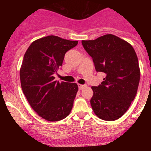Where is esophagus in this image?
Returning <instances> with one entry per match:
<instances>
[{"label": "esophagus", "mask_w": 151, "mask_h": 151, "mask_svg": "<svg viewBox=\"0 0 151 151\" xmlns=\"http://www.w3.org/2000/svg\"><path fill=\"white\" fill-rule=\"evenodd\" d=\"M78 86H79V89L81 90V89H84V88H85L86 85V84H79Z\"/></svg>", "instance_id": "obj_1"}]
</instances>
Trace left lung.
I'll return each instance as SVG.
<instances>
[{
	"label": "left lung",
	"instance_id": "left-lung-1",
	"mask_svg": "<svg viewBox=\"0 0 151 151\" xmlns=\"http://www.w3.org/2000/svg\"><path fill=\"white\" fill-rule=\"evenodd\" d=\"M81 43L96 72L106 74L99 85L91 87L93 112L103 120H116L126 113L138 90L141 72L136 52L129 42L111 34Z\"/></svg>",
	"mask_w": 151,
	"mask_h": 151
}]
</instances>
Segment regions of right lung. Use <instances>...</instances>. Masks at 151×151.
Instances as JSON below:
<instances>
[{
	"instance_id": "1",
	"label": "right lung",
	"mask_w": 151,
	"mask_h": 151,
	"mask_svg": "<svg viewBox=\"0 0 151 151\" xmlns=\"http://www.w3.org/2000/svg\"><path fill=\"white\" fill-rule=\"evenodd\" d=\"M77 43L49 35L31 43L24 55L20 70L22 91L35 111L47 121L64 119L73 106L77 84L59 82L53 74H58L66 52Z\"/></svg>"
}]
</instances>
